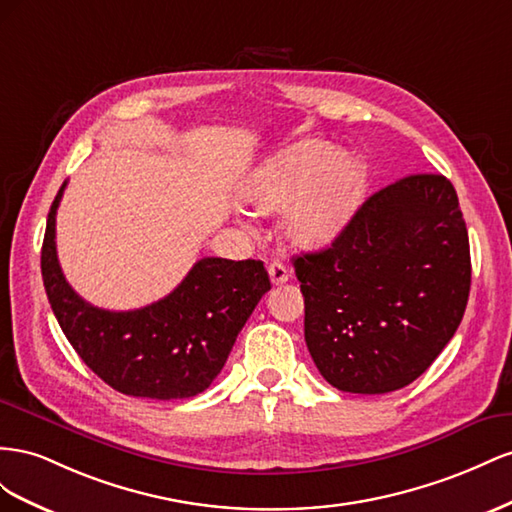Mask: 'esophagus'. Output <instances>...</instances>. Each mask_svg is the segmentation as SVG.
Segmentation results:
<instances>
[{"label": "esophagus", "mask_w": 512, "mask_h": 512, "mask_svg": "<svg viewBox=\"0 0 512 512\" xmlns=\"http://www.w3.org/2000/svg\"><path fill=\"white\" fill-rule=\"evenodd\" d=\"M268 274H270V281L274 285H283L289 279V270L281 264V261H272V264L268 266Z\"/></svg>", "instance_id": "obj_1"}]
</instances>
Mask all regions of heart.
<instances>
[{"instance_id":"b5f03b06","label":"heart","mask_w":512,"mask_h":512,"mask_svg":"<svg viewBox=\"0 0 512 512\" xmlns=\"http://www.w3.org/2000/svg\"><path fill=\"white\" fill-rule=\"evenodd\" d=\"M362 193V169L330 143L302 141L270 158L248 182L246 199L281 218L283 238L298 248H319L339 236Z\"/></svg>"}]
</instances>
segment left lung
<instances>
[{
    "label": "left lung",
    "instance_id": "left-lung-1",
    "mask_svg": "<svg viewBox=\"0 0 512 512\" xmlns=\"http://www.w3.org/2000/svg\"><path fill=\"white\" fill-rule=\"evenodd\" d=\"M304 341L343 392L412 384L440 356L470 296V240L455 186L416 173L362 203L319 253L294 257Z\"/></svg>",
    "mask_w": 512,
    "mask_h": 512
}]
</instances>
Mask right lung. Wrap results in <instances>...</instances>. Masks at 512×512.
I'll return each instance as SVG.
<instances>
[{
  "mask_svg": "<svg viewBox=\"0 0 512 512\" xmlns=\"http://www.w3.org/2000/svg\"><path fill=\"white\" fill-rule=\"evenodd\" d=\"M55 195L42 242V281L66 339L102 382L128 397L188 399L225 367L238 332L270 289L264 261L203 257L163 300L105 311L66 281L55 251Z\"/></svg>",
  "mask_w": 512,
  "mask_h": 512,
  "instance_id": "add662e5",
  "label": "right lung"
}]
</instances>
